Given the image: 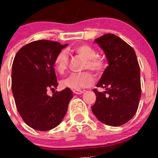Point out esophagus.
I'll return each mask as SVG.
<instances>
[{
    "instance_id": "obj_1",
    "label": "esophagus",
    "mask_w": 158,
    "mask_h": 158,
    "mask_svg": "<svg viewBox=\"0 0 158 158\" xmlns=\"http://www.w3.org/2000/svg\"><path fill=\"white\" fill-rule=\"evenodd\" d=\"M73 93H75V94H77V95H80V94H82L83 93V91H82V90H77V89H74L73 90Z\"/></svg>"
}]
</instances>
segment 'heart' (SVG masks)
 Masks as SVG:
<instances>
[{"label": "heart", "instance_id": "1", "mask_svg": "<svg viewBox=\"0 0 158 158\" xmlns=\"http://www.w3.org/2000/svg\"><path fill=\"white\" fill-rule=\"evenodd\" d=\"M73 51L85 59L83 68L88 69L96 73H99L105 67V62L100 56H97V52L93 47L89 45H81L76 47ZM69 63L68 56L65 51H61L56 55L54 59V67L60 74H63L67 69ZM93 83V77L89 73H72L68 77L62 79L61 85L62 88L80 90L87 88Z\"/></svg>", "mask_w": 158, "mask_h": 158}]
</instances>
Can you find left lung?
Returning <instances> with one entry per match:
<instances>
[{"instance_id": "1", "label": "left lung", "mask_w": 158, "mask_h": 158, "mask_svg": "<svg viewBox=\"0 0 158 158\" xmlns=\"http://www.w3.org/2000/svg\"><path fill=\"white\" fill-rule=\"evenodd\" d=\"M94 42L104 51L109 65L96 84L106 91L93 89L96 100L92 111L102 123L121 126L132 119L140 102L141 86L137 56L132 47L113 34H106Z\"/></svg>"}]
</instances>
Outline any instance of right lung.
Instances as JSON below:
<instances>
[{
  "instance_id": "add662e5",
  "label": "right lung",
  "mask_w": 158,
  "mask_h": 158,
  "mask_svg": "<svg viewBox=\"0 0 158 158\" xmlns=\"http://www.w3.org/2000/svg\"><path fill=\"white\" fill-rule=\"evenodd\" d=\"M58 42L38 40L23 46L12 65L11 89L17 110L24 123L33 129L46 131L62 122L73 98L69 88L56 92L58 86L54 69L56 55L67 46Z\"/></svg>"
}]
</instances>
